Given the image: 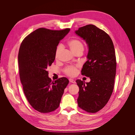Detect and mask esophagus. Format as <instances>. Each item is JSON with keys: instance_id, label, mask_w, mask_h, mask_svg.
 Returning <instances> with one entry per match:
<instances>
[{"instance_id": "esophagus-1", "label": "esophagus", "mask_w": 135, "mask_h": 135, "mask_svg": "<svg viewBox=\"0 0 135 135\" xmlns=\"http://www.w3.org/2000/svg\"><path fill=\"white\" fill-rule=\"evenodd\" d=\"M69 81H70V83H75V81L73 79H69Z\"/></svg>"}]
</instances>
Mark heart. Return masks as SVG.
Returning a JSON list of instances; mask_svg holds the SVG:
<instances>
[{
    "instance_id": "heart-1",
    "label": "heart",
    "mask_w": 135,
    "mask_h": 135,
    "mask_svg": "<svg viewBox=\"0 0 135 135\" xmlns=\"http://www.w3.org/2000/svg\"><path fill=\"white\" fill-rule=\"evenodd\" d=\"M68 44L71 51L74 53V54H76V53L79 52H83V44L79 39H71L69 40L68 42ZM62 44H61L58 45L57 47L55 54V56L56 59H57L59 57L60 52L61 50H62ZM78 68V65H71V66H68L64 68V72L65 74L68 76H74L76 74Z\"/></svg>"
}]
</instances>
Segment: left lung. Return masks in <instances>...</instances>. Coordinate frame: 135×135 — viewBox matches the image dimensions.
I'll list each match as a JSON object with an SVG mask.
<instances>
[{
    "mask_svg": "<svg viewBox=\"0 0 135 135\" xmlns=\"http://www.w3.org/2000/svg\"><path fill=\"white\" fill-rule=\"evenodd\" d=\"M75 33L88 46V60L81 74L91 79L86 83L76 80L79 88L78 104L84 111L95 113L108 103L113 91L117 68L115 50L110 36L95 25L79 27Z\"/></svg>",
    "mask_w": 135,
    "mask_h": 135,
    "instance_id": "1",
    "label": "left lung"
}]
</instances>
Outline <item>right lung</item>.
Instances as JSON below:
<instances>
[{"instance_id":"obj_1","label":"right lung","mask_w":135,"mask_h":135,"mask_svg":"<svg viewBox=\"0 0 135 135\" xmlns=\"http://www.w3.org/2000/svg\"><path fill=\"white\" fill-rule=\"evenodd\" d=\"M39 28L24 38L18 55L20 80L28 103L42 113L55 111L60 105L69 80L62 77L52 81L47 68L55 59V51L70 31Z\"/></svg>"}]
</instances>
